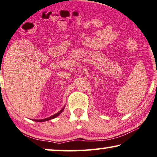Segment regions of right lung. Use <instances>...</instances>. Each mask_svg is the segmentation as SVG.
<instances>
[{
	"label": "right lung",
	"mask_w": 157,
	"mask_h": 157,
	"mask_svg": "<svg viewBox=\"0 0 157 157\" xmlns=\"http://www.w3.org/2000/svg\"><path fill=\"white\" fill-rule=\"evenodd\" d=\"M64 107L63 108V109H62V110H60L59 112H57V114H54V115H52V116H51V117H48V118H46V119H39V120H34L35 121H37V122H43V121H49V120H51V119H55V118H56L57 117H58V116L61 114V113L63 112V110H64Z\"/></svg>",
	"instance_id": "obj_1"
}]
</instances>
